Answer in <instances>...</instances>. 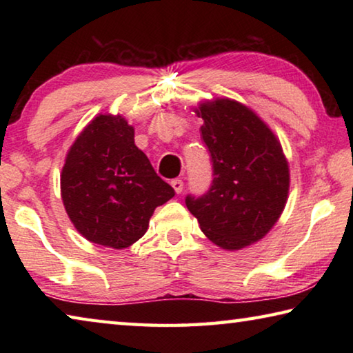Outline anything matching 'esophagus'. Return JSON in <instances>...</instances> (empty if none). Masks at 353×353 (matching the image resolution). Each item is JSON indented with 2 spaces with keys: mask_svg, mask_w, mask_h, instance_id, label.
<instances>
[{
  "mask_svg": "<svg viewBox=\"0 0 353 353\" xmlns=\"http://www.w3.org/2000/svg\"><path fill=\"white\" fill-rule=\"evenodd\" d=\"M171 187L174 188L177 194H181L183 191V182L181 181V179H174V181H171Z\"/></svg>",
  "mask_w": 353,
  "mask_h": 353,
  "instance_id": "esophagus-1",
  "label": "esophagus"
}]
</instances>
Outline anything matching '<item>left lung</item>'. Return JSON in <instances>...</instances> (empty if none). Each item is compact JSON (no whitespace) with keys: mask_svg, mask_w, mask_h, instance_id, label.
<instances>
[{"mask_svg":"<svg viewBox=\"0 0 353 353\" xmlns=\"http://www.w3.org/2000/svg\"><path fill=\"white\" fill-rule=\"evenodd\" d=\"M213 163L202 196L185 198L201 230L219 248L235 250L259 241L277 223L290 188V170L276 135L236 101L216 99L196 110Z\"/></svg>","mask_w":353,"mask_h":353,"instance_id":"obj_1","label":"left lung"}]
</instances>
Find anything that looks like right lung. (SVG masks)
Masks as SVG:
<instances>
[{"instance_id":"1","label":"right lung","mask_w":353,"mask_h":353,"mask_svg":"<svg viewBox=\"0 0 353 353\" xmlns=\"http://www.w3.org/2000/svg\"><path fill=\"white\" fill-rule=\"evenodd\" d=\"M71 223L88 241L123 249L146 234L155 207L176 194L134 143L121 117L99 115L70 148L61 176Z\"/></svg>"}]
</instances>
